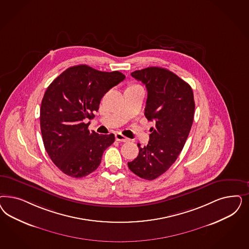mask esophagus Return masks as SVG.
<instances>
[{
	"instance_id": "1",
	"label": "esophagus",
	"mask_w": 249,
	"mask_h": 249,
	"mask_svg": "<svg viewBox=\"0 0 249 249\" xmlns=\"http://www.w3.org/2000/svg\"><path fill=\"white\" fill-rule=\"evenodd\" d=\"M115 140H116V141H120V142H128L129 138L124 137V136L122 135L121 133H116V134H115Z\"/></svg>"
}]
</instances>
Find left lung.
I'll return each mask as SVG.
<instances>
[{
	"label": "left lung",
	"instance_id": "8db88e82",
	"mask_svg": "<svg viewBox=\"0 0 249 249\" xmlns=\"http://www.w3.org/2000/svg\"><path fill=\"white\" fill-rule=\"evenodd\" d=\"M147 90L144 115L155 122L148 144L139 148L128 168L137 176L152 180L176 161L190 134L195 104L193 89L175 73L160 67H149L131 73Z\"/></svg>",
	"mask_w": 249,
	"mask_h": 249
}]
</instances>
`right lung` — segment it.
<instances>
[{"label": "right lung", "mask_w": 249, "mask_h": 249, "mask_svg": "<svg viewBox=\"0 0 249 249\" xmlns=\"http://www.w3.org/2000/svg\"><path fill=\"white\" fill-rule=\"evenodd\" d=\"M124 79L119 71L78 65L48 86L41 103V134L49 158L66 175L82 178L93 172L114 142L113 134L89 132L84 120L94 116L105 93Z\"/></svg>", "instance_id": "1"}]
</instances>
